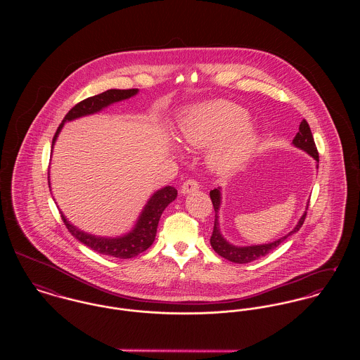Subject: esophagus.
Returning a JSON list of instances; mask_svg holds the SVG:
<instances>
[{
	"instance_id": "esophagus-1",
	"label": "esophagus",
	"mask_w": 360,
	"mask_h": 360,
	"mask_svg": "<svg viewBox=\"0 0 360 360\" xmlns=\"http://www.w3.org/2000/svg\"><path fill=\"white\" fill-rule=\"evenodd\" d=\"M200 190V184L195 181V180H187L183 183L181 188H180V193L181 194H191V193H195Z\"/></svg>"
}]
</instances>
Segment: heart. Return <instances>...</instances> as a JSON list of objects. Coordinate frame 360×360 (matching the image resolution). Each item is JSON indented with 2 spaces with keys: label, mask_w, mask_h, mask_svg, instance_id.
Segmentation results:
<instances>
[{
  "label": "heart",
  "mask_w": 360,
  "mask_h": 360,
  "mask_svg": "<svg viewBox=\"0 0 360 360\" xmlns=\"http://www.w3.org/2000/svg\"><path fill=\"white\" fill-rule=\"evenodd\" d=\"M248 113L229 101H207L187 108L179 130L183 141L194 148L212 147L210 167L221 174L243 167L254 153L257 130L247 123Z\"/></svg>",
  "instance_id": "heart-1"
}]
</instances>
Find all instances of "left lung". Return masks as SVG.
<instances>
[{"mask_svg":"<svg viewBox=\"0 0 360 360\" xmlns=\"http://www.w3.org/2000/svg\"><path fill=\"white\" fill-rule=\"evenodd\" d=\"M292 146L310 155L316 160V169L319 167V153L316 150V144H314L310 127H309L308 122L305 119L300 124V131L294 137ZM209 194H210V200H212V204L214 207V226H213V231H212V237H210V245H212V248L214 250L216 254H219L220 257H224L230 262H234V263H250V262L257 260L259 257L267 255L274 248H277L283 241H285L290 236L295 234L302 227V224L305 221V217H307V210H305L304 214L300 217L298 223L295 224V227L288 234L280 237L278 240H276L273 243L240 247V245H234V244L229 243L220 231L219 210H220V206H221V188L217 187V188L212 190ZM308 205H307V209H308Z\"/></svg>","mask_w":360,"mask_h":360,"instance_id":"8db88e82","label":"left lung"}]
</instances>
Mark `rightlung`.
<instances>
[{"label": "right lung", "mask_w": 360, "mask_h": 360, "mask_svg": "<svg viewBox=\"0 0 360 360\" xmlns=\"http://www.w3.org/2000/svg\"><path fill=\"white\" fill-rule=\"evenodd\" d=\"M136 94H139V89H130V90L110 89V90L103 91L101 94L89 97L84 101L75 105L66 113V116L63 117L62 123L59 124V127L53 136L52 151H53L55 141L66 122H72V120H76L83 116L98 113L105 108H108L109 105L129 100V98L134 97ZM49 184H50V190H51L50 174H49ZM176 197H177V190L172 186H166V187H162L160 190L155 191L154 194L150 197V200L147 201V204L143 207V210L140 212L131 230L122 236H117V237H101V236H94V234L86 233V231L80 230L79 227H76L75 224H72L66 219V216L62 213L60 209H59V212H60L62 220H63L65 226L68 227V230L70 231V234L76 240H79L82 244H84L86 247L91 248L93 251H96L98 254H103L105 257L129 259V257H137L139 254L147 251L153 245L159 219H160L163 210L166 209V206L169 205L170 202H173L176 200Z\"/></svg>", "instance_id": "1"}]
</instances>
